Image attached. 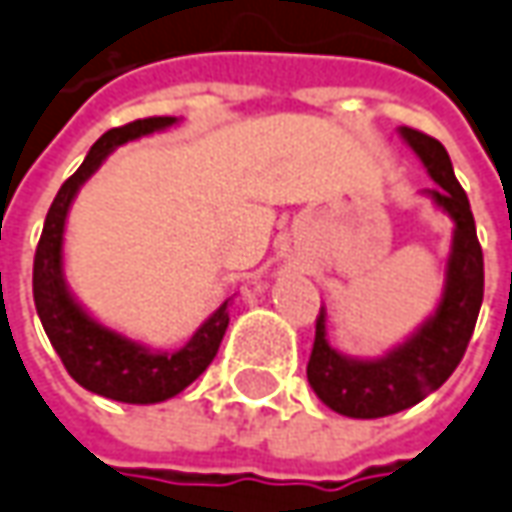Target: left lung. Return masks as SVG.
Instances as JSON below:
<instances>
[{
  "label": "left lung",
  "instance_id": "left-lung-1",
  "mask_svg": "<svg viewBox=\"0 0 512 512\" xmlns=\"http://www.w3.org/2000/svg\"><path fill=\"white\" fill-rule=\"evenodd\" d=\"M408 146L423 160L434 177V200L456 222L454 253L448 259V281L437 315L425 324L406 346L394 349L389 358L349 360L327 344L324 310L315 318L307 380L332 411L375 420L389 417L403 408L417 406L431 392H437L454 375L465 349L471 344L473 327L485 296V259L476 239L471 202L459 185L451 157L437 137L420 129H400Z\"/></svg>",
  "mask_w": 512,
  "mask_h": 512
}]
</instances>
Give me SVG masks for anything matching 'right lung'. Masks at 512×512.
Segmentation results:
<instances>
[{
    "label": "right lung",
    "mask_w": 512,
    "mask_h": 512,
    "mask_svg": "<svg viewBox=\"0 0 512 512\" xmlns=\"http://www.w3.org/2000/svg\"><path fill=\"white\" fill-rule=\"evenodd\" d=\"M174 118H143L132 120L126 126H115L106 135L95 140L87 160L78 171L64 180L58 188L56 200L47 211L44 231H41L36 259H33V301L39 310L41 327L47 332L50 344L58 352L64 369L75 383H81L89 392L120 400V403H160L174 394H180L208 369L216 358L222 335L228 329V304L202 324L194 338L177 349L174 355H157L146 346L132 344L120 338L118 332L95 324L87 312L81 310L64 287L61 279V239H64V219L70 211V202L81 183L95 168L104 163V157L115 146L135 140L140 135H152L157 129L171 126Z\"/></svg>",
    "instance_id": "1"
}]
</instances>
